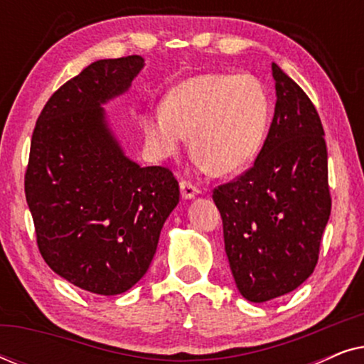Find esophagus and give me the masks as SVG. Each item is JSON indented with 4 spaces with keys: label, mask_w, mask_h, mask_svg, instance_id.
Listing matches in <instances>:
<instances>
[{
    "label": "esophagus",
    "mask_w": 364,
    "mask_h": 364,
    "mask_svg": "<svg viewBox=\"0 0 364 364\" xmlns=\"http://www.w3.org/2000/svg\"><path fill=\"white\" fill-rule=\"evenodd\" d=\"M198 192H200V191H198V187L193 186L192 182L181 181V193H182L183 198H193Z\"/></svg>",
    "instance_id": "obj_1"
}]
</instances>
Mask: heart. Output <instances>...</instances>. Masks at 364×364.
I'll return each instance as SVG.
<instances>
[{
    "label": "heart",
    "instance_id": "heart-1",
    "mask_svg": "<svg viewBox=\"0 0 364 364\" xmlns=\"http://www.w3.org/2000/svg\"><path fill=\"white\" fill-rule=\"evenodd\" d=\"M270 117L267 89L252 74H205L173 87L142 121L149 151L173 156L191 134V152L213 173H230L257 156Z\"/></svg>",
    "mask_w": 364,
    "mask_h": 364
}]
</instances>
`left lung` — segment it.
<instances>
[{
  "label": "left lung",
  "instance_id": "obj_1",
  "mask_svg": "<svg viewBox=\"0 0 364 364\" xmlns=\"http://www.w3.org/2000/svg\"><path fill=\"white\" fill-rule=\"evenodd\" d=\"M275 116L250 168L213 188L238 291L262 303L287 295L315 270L330 218L328 152L305 91L272 64Z\"/></svg>",
  "mask_w": 364,
  "mask_h": 364
}]
</instances>
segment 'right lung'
I'll list each match as a JSON object with an SVG mask.
<instances>
[{"label": "right lung", "mask_w": 364, "mask_h": 364, "mask_svg": "<svg viewBox=\"0 0 364 364\" xmlns=\"http://www.w3.org/2000/svg\"><path fill=\"white\" fill-rule=\"evenodd\" d=\"M142 68L136 54L89 64L49 97L33 131L24 193L39 253L96 295H119L146 275L181 197L172 171L124 156L101 107Z\"/></svg>", "instance_id": "add662e5"}]
</instances>
